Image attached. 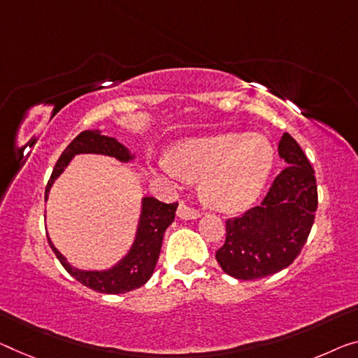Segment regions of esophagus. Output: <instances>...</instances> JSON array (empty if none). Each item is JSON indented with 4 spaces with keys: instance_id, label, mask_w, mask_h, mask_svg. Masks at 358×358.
<instances>
[{
    "instance_id": "obj_1",
    "label": "esophagus",
    "mask_w": 358,
    "mask_h": 358,
    "mask_svg": "<svg viewBox=\"0 0 358 358\" xmlns=\"http://www.w3.org/2000/svg\"><path fill=\"white\" fill-rule=\"evenodd\" d=\"M178 216L180 219H185V221H190V219H198L200 217V211L195 210V208H190L185 203H180L178 208Z\"/></svg>"
}]
</instances>
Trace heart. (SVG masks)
Masks as SVG:
<instances>
[{"mask_svg":"<svg viewBox=\"0 0 358 358\" xmlns=\"http://www.w3.org/2000/svg\"><path fill=\"white\" fill-rule=\"evenodd\" d=\"M267 137L221 133L176 144L158 169L173 180H201V196L224 213H238L257 200L273 166Z\"/></svg>","mask_w":358,"mask_h":358,"instance_id":"obj_1","label":"heart"}]
</instances>
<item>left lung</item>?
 I'll list each match as a JSON object with an SVG mask.
<instances>
[{"mask_svg": "<svg viewBox=\"0 0 358 358\" xmlns=\"http://www.w3.org/2000/svg\"><path fill=\"white\" fill-rule=\"evenodd\" d=\"M278 155L288 163L259 206L225 221V241L216 251L222 271L238 280L268 277L299 256L318 205L317 180L298 142L285 133Z\"/></svg>", "mask_w": 358, "mask_h": 358, "instance_id": "8db88e82", "label": "left lung"}]
</instances>
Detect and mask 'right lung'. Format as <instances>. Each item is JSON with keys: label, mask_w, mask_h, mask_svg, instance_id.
I'll return each instance as SVG.
<instances>
[{"label": "right lung", "mask_w": 358, "mask_h": 358, "mask_svg": "<svg viewBox=\"0 0 358 358\" xmlns=\"http://www.w3.org/2000/svg\"><path fill=\"white\" fill-rule=\"evenodd\" d=\"M80 153L107 155L124 163L134 158L128 148L120 144L115 137L102 136L101 131H83V133L76 136L70 142L69 147L60 155L56 166H54L51 179L48 180L46 185V200L54 180L64 173V169L69 166L71 158L80 155ZM176 210H178V203H163L153 196L142 198V211L139 224H137L134 243L128 251V255L118 264H115L112 268H108V271H80V268L70 266L67 259L52 245L49 236L48 241L65 271L75 280H78L80 283H83L85 287L94 289L97 293L106 294L128 293V291H133L145 285L148 278L152 277L158 256H160L164 230L173 224Z\"/></svg>", "instance_id": "add662e5"}]
</instances>
